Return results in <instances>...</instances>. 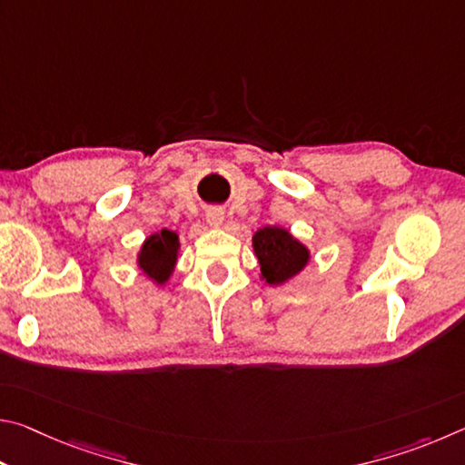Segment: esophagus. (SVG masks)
<instances>
[{
    "label": "esophagus",
    "mask_w": 465,
    "mask_h": 465,
    "mask_svg": "<svg viewBox=\"0 0 465 465\" xmlns=\"http://www.w3.org/2000/svg\"><path fill=\"white\" fill-rule=\"evenodd\" d=\"M207 223L211 225V227H222L223 225V219H225V213H223V209H219V207H211V209H207Z\"/></svg>",
    "instance_id": "1"
}]
</instances>
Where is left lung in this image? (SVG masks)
I'll use <instances>...</instances> for the list:
<instances>
[{
  "label": "left lung",
  "instance_id": "left-lung-1",
  "mask_svg": "<svg viewBox=\"0 0 465 465\" xmlns=\"http://www.w3.org/2000/svg\"><path fill=\"white\" fill-rule=\"evenodd\" d=\"M252 246L261 262V279L269 285H282L310 262V250L295 240L285 227H262L252 238Z\"/></svg>",
  "mask_w": 465,
  "mask_h": 465
}]
</instances>
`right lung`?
<instances>
[{"instance_id": "obj_1", "label": "right lung", "mask_w": 465, "mask_h": 465, "mask_svg": "<svg viewBox=\"0 0 465 465\" xmlns=\"http://www.w3.org/2000/svg\"><path fill=\"white\" fill-rule=\"evenodd\" d=\"M178 233L170 230H162L149 235L143 242L139 254H137V266L141 272L147 274L155 285H163L174 272V266L178 261Z\"/></svg>"}]
</instances>
